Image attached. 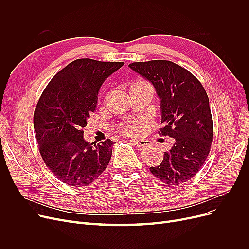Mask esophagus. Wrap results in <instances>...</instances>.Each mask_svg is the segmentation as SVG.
Wrapping results in <instances>:
<instances>
[{"instance_id": "34e87169", "label": "esophagus", "mask_w": 249, "mask_h": 249, "mask_svg": "<svg viewBox=\"0 0 249 249\" xmlns=\"http://www.w3.org/2000/svg\"><path fill=\"white\" fill-rule=\"evenodd\" d=\"M132 142L138 147H147L150 145V141L147 139H133Z\"/></svg>"}]
</instances>
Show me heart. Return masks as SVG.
<instances>
[{"mask_svg": "<svg viewBox=\"0 0 249 249\" xmlns=\"http://www.w3.org/2000/svg\"><path fill=\"white\" fill-rule=\"evenodd\" d=\"M140 86H150L149 83L145 80H135L132 84L133 87H140ZM141 124L140 120H135V122H126L118 126V130L124 134H134L138 131V125Z\"/></svg>", "mask_w": 249, "mask_h": 249, "instance_id": "b5f03b06", "label": "heart"}]
</instances>
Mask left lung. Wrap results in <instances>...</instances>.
<instances>
[{
    "label": "left lung",
    "mask_w": 249,
    "mask_h": 249,
    "mask_svg": "<svg viewBox=\"0 0 249 249\" xmlns=\"http://www.w3.org/2000/svg\"><path fill=\"white\" fill-rule=\"evenodd\" d=\"M155 86L161 100L159 135L175 138L154 176L169 185H180L201 169L213 140V120L205 88L196 77L168 60L129 64Z\"/></svg>",
    "instance_id": "8db88e82"
}]
</instances>
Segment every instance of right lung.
Returning <instances> with one entry per match:
<instances>
[{"mask_svg": "<svg viewBox=\"0 0 249 249\" xmlns=\"http://www.w3.org/2000/svg\"><path fill=\"white\" fill-rule=\"evenodd\" d=\"M124 64L77 59L53 77L39 97L33 116L39 153L67 185L88 186L108 166L114 142H86L83 127L95 111L103 82Z\"/></svg>", "mask_w": 249, "mask_h": 249, "instance_id": "add662e5", "label": "right lung"}]
</instances>
